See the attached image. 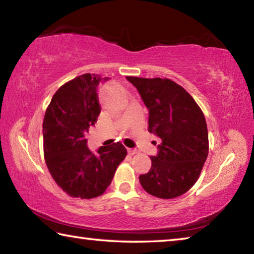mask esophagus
Wrapping results in <instances>:
<instances>
[{"label":"esophagus","instance_id":"34e87169","mask_svg":"<svg viewBox=\"0 0 254 254\" xmlns=\"http://www.w3.org/2000/svg\"><path fill=\"white\" fill-rule=\"evenodd\" d=\"M127 153L131 154V156H133V154L137 153V150L136 149H127Z\"/></svg>","mask_w":254,"mask_h":254}]
</instances>
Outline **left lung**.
<instances>
[{"mask_svg":"<svg viewBox=\"0 0 254 254\" xmlns=\"http://www.w3.org/2000/svg\"><path fill=\"white\" fill-rule=\"evenodd\" d=\"M149 110V132L159 139L158 153L141 186L159 198H175L194 186L208 154L203 112L182 86L167 78L127 77Z\"/></svg>","mask_w":254,"mask_h":254,"instance_id":"8db88e82","label":"left lung"}]
</instances>
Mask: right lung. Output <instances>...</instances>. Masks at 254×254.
<instances>
[{
  "label": "right lung",
  "mask_w": 254,
  "mask_h": 254,
  "mask_svg": "<svg viewBox=\"0 0 254 254\" xmlns=\"http://www.w3.org/2000/svg\"><path fill=\"white\" fill-rule=\"evenodd\" d=\"M107 79L95 74L76 77L55 93L46 111L45 160L55 182L71 197L89 199L102 195L127 156L120 142L93 153L85 137L101 113L97 86Z\"/></svg>",
  "instance_id": "right-lung-1"
}]
</instances>
